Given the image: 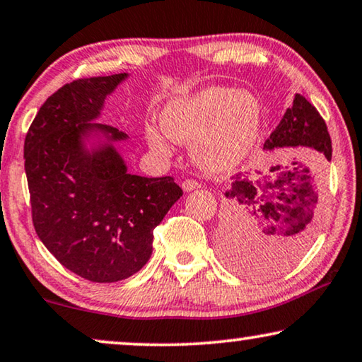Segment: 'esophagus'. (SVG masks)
<instances>
[{
  "instance_id": "esophagus-1",
  "label": "esophagus",
  "mask_w": 362,
  "mask_h": 362,
  "mask_svg": "<svg viewBox=\"0 0 362 362\" xmlns=\"http://www.w3.org/2000/svg\"><path fill=\"white\" fill-rule=\"evenodd\" d=\"M182 188L185 192H193V190H197V188H200V183H198L197 180L187 179V180L182 182Z\"/></svg>"
}]
</instances>
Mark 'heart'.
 <instances>
[{"instance_id": "obj_1", "label": "heart", "mask_w": 362, "mask_h": 362, "mask_svg": "<svg viewBox=\"0 0 362 362\" xmlns=\"http://www.w3.org/2000/svg\"><path fill=\"white\" fill-rule=\"evenodd\" d=\"M165 134L177 142H193V159L208 174H225L251 152L261 126V105L247 91L208 86L197 93L177 96L160 116ZM154 149L169 152L167 139L147 128Z\"/></svg>"}]
</instances>
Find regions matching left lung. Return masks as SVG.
I'll return each mask as SVG.
<instances>
[{"mask_svg":"<svg viewBox=\"0 0 362 362\" xmlns=\"http://www.w3.org/2000/svg\"><path fill=\"white\" fill-rule=\"evenodd\" d=\"M310 147L332 160V139L317 108L295 95L264 149ZM225 193L230 200L223 233V254L234 271L269 277L288 267L312 241L317 228L318 192L308 165L290 162L269 174H236Z\"/></svg>","mask_w":362,"mask_h":362,"instance_id":"1","label":"left lung"}]
</instances>
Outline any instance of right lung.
<instances>
[{"label": "right lung", "instance_id": "right-lung-1", "mask_svg": "<svg viewBox=\"0 0 362 362\" xmlns=\"http://www.w3.org/2000/svg\"><path fill=\"white\" fill-rule=\"evenodd\" d=\"M126 78L116 74L64 85L40 106L24 141L35 233L64 267L100 284L146 266L154 228L183 193L172 177L129 174L113 146L128 134L91 123ZM93 135L107 142L88 150Z\"/></svg>", "mask_w": 362, "mask_h": 362}]
</instances>
